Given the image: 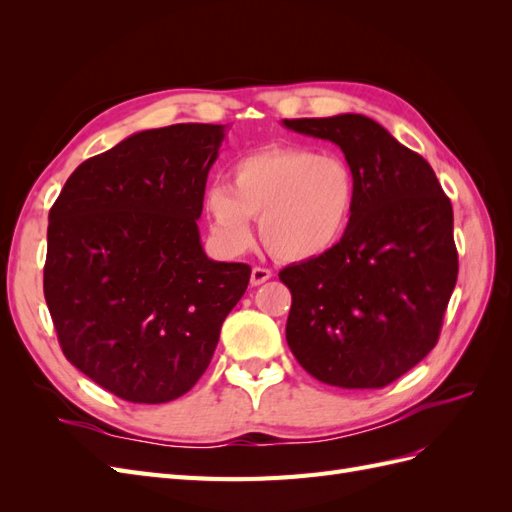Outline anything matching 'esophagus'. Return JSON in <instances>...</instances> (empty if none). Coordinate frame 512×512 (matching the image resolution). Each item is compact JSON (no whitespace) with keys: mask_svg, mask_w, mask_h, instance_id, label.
I'll use <instances>...</instances> for the list:
<instances>
[{"mask_svg":"<svg viewBox=\"0 0 512 512\" xmlns=\"http://www.w3.org/2000/svg\"><path fill=\"white\" fill-rule=\"evenodd\" d=\"M269 277H271V271L267 267H254L252 275H250V284L260 286V284H265Z\"/></svg>","mask_w":512,"mask_h":512,"instance_id":"34e87169","label":"esophagus"}]
</instances>
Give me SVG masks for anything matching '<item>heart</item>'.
Masks as SVG:
<instances>
[{"instance_id":"heart-1","label":"heart","mask_w":512,"mask_h":512,"mask_svg":"<svg viewBox=\"0 0 512 512\" xmlns=\"http://www.w3.org/2000/svg\"><path fill=\"white\" fill-rule=\"evenodd\" d=\"M230 185L211 183L203 196L211 237L226 254L252 243V218L269 252L286 262L327 254L344 237L356 205L352 166L335 153L275 147L239 158Z\"/></svg>"}]
</instances>
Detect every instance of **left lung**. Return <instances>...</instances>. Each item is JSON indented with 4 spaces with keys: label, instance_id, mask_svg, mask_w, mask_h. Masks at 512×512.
Masks as SVG:
<instances>
[{
    "label": "left lung",
    "instance_id": "8db88e82",
    "mask_svg": "<svg viewBox=\"0 0 512 512\" xmlns=\"http://www.w3.org/2000/svg\"><path fill=\"white\" fill-rule=\"evenodd\" d=\"M344 151L356 205L327 254L280 271L292 305L286 342L309 376L382 389L438 344L457 284L453 205L425 158L365 115L284 119Z\"/></svg>",
    "mask_w": 512,
    "mask_h": 512
}]
</instances>
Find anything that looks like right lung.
I'll return each mask as SVG.
<instances>
[{
	"label": "right lung",
	"mask_w": 512,
	"mask_h": 512,
	"mask_svg": "<svg viewBox=\"0 0 512 512\" xmlns=\"http://www.w3.org/2000/svg\"><path fill=\"white\" fill-rule=\"evenodd\" d=\"M224 126L177 123L85 160L49 213L44 299L66 359L132 404H166L205 374L250 265L200 245Z\"/></svg>",
	"instance_id": "right-lung-1"
}]
</instances>
